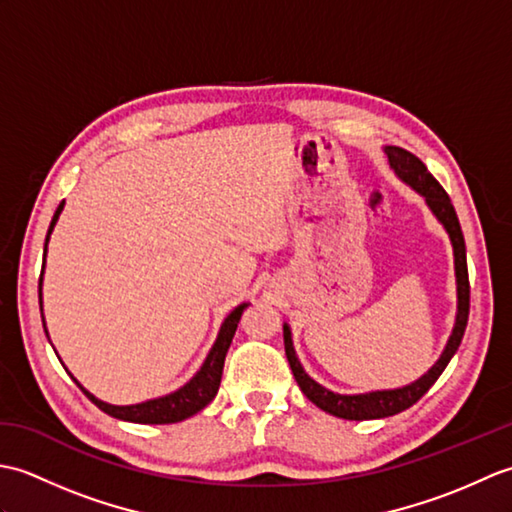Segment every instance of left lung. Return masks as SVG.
Instances as JSON below:
<instances>
[{
    "label": "left lung",
    "mask_w": 512,
    "mask_h": 512,
    "mask_svg": "<svg viewBox=\"0 0 512 512\" xmlns=\"http://www.w3.org/2000/svg\"><path fill=\"white\" fill-rule=\"evenodd\" d=\"M385 154L389 160V167L394 169V173L402 182L409 184V187L418 195H422L424 202L429 206V211L436 215V220L444 226V231H447L451 239L455 288H458V312H455V323H453L449 341L444 345L438 361L429 367L427 374H422L418 380H413V383L405 387L376 389V391H367V394H336V391L323 387L317 383V380L310 378L297 358L295 345H292L290 325L284 323L286 356H288L292 374H295L297 385L301 387L303 394H306V398L312 400L319 409L343 420L387 418L409 409L411 405H416V402L427 394L429 387L440 378V374L444 372V367L449 365L453 354L458 352L464 330H466V321H469L471 290H469V270H466V246H464V235L458 222V215H455V209L451 204V198L447 195V191L440 187V182L431 176L429 169L424 167V162L413 154H409L407 149L387 145Z\"/></svg>",
    "instance_id": "obj_1"
}]
</instances>
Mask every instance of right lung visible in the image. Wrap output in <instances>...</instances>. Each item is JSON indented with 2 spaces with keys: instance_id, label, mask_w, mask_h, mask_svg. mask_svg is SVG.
<instances>
[{
  "instance_id": "obj_1",
  "label": "right lung",
  "mask_w": 512,
  "mask_h": 512,
  "mask_svg": "<svg viewBox=\"0 0 512 512\" xmlns=\"http://www.w3.org/2000/svg\"><path fill=\"white\" fill-rule=\"evenodd\" d=\"M63 204H59V209L54 211V217L50 222L48 228V235H46V246L43 250H48V242H50V233L54 224H57L59 215L63 211ZM46 259V255H43ZM41 284H43V273L39 279V306H41ZM250 306V303H239V306L228 314L224 319L220 332H217V339L213 343V347L206 354L202 367L195 372V376L189 380V383H184L180 389L171 391L167 396H160V398H151L145 402H136V405H110V402H103L96 398L94 394H90L88 389H85L79 380L74 378V383L83 389V394L88 396L96 407L101 411L110 413L112 418L118 420H125V422H138V424H171V422H180V420H187L191 418L193 413L202 411L209 402L215 398L217 389H220V380H222V369H224V358L228 347H231V341L235 336L237 330V323L242 319L244 310ZM43 328H46V323H43ZM72 376V374H70Z\"/></svg>"
}]
</instances>
